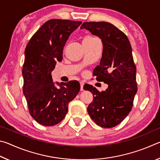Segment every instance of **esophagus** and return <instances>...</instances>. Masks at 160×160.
I'll return each mask as SVG.
<instances>
[{
	"label": "esophagus",
	"mask_w": 160,
	"mask_h": 160,
	"mask_svg": "<svg viewBox=\"0 0 160 160\" xmlns=\"http://www.w3.org/2000/svg\"><path fill=\"white\" fill-rule=\"evenodd\" d=\"M80 90L83 91L84 90L83 86H84V85H85V83H84L83 82H80Z\"/></svg>",
	"instance_id": "34e87169"
}]
</instances>
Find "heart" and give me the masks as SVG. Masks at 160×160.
Wrapping results in <instances>:
<instances>
[{
    "instance_id": "obj_1",
    "label": "heart",
    "mask_w": 160,
    "mask_h": 160,
    "mask_svg": "<svg viewBox=\"0 0 160 160\" xmlns=\"http://www.w3.org/2000/svg\"><path fill=\"white\" fill-rule=\"evenodd\" d=\"M92 39V38H91V37H87V38H85V39Z\"/></svg>"
}]
</instances>
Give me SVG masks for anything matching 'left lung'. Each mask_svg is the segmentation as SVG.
Wrapping results in <instances>:
<instances>
[{
  "mask_svg": "<svg viewBox=\"0 0 160 160\" xmlns=\"http://www.w3.org/2000/svg\"><path fill=\"white\" fill-rule=\"evenodd\" d=\"M80 29H88L102 39V57L93 74L97 81L108 85L101 92L92 85H84V90L93 94L88 112L98 126L112 128L128 115L138 90L131 46L123 32L107 22H86Z\"/></svg>",
  "mask_w": 160,
  "mask_h": 160,
  "instance_id": "1",
  "label": "left lung"
}]
</instances>
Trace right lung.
I'll use <instances>...</instances> for the list:
<instances>
[{
	"label": "right lung",
	"instance_id": "right-lung-1",
	"mask_svg": "<svg viewBox=\"0 0 160 160\" xmlns=\"http://www.w3.org/2000/svg\"><path fill=\"white\" fill-rule=\"evenodd\" d=\"M82 22L53 19L43 25L27 45L22 68L23 94L29 112L44 126L56 125L65 118L68 107L80 89L76 80L53 82L51 72L63 59L66 42Z\"/></svg>",
	"mask_w": 160,
	"mask_h": 160
}]
</instances>
